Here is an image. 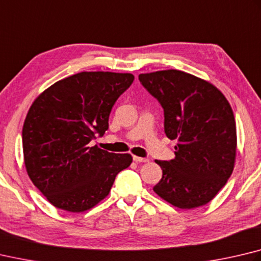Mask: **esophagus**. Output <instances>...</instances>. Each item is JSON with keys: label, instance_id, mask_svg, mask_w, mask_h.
<instances>
[{"label": "esophagus", "instance_id": "34e87169", "mask_svg": "<svg viewBox=\"0 0 261 261\" xmlns=\"http://www.w3.org/2000/svg\"><path fill=\"white\" fill-rule=\"evenodd\" d=\"M134 161L135 162H140V163H145V162H148V159H145V158H139V156H134Z\"/></svg>", "mask_w": 261, "mask_h": 261}]
</instances>
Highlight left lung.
Segmentation results:
<instances>
[{"mask_svg": "<svg viewBox=\"0 0 261 261\" xmlns=\"http://www.w3.org/2000/svg\"><path fill=\"white\" fill-rule=\"evenodd\" d=\"M164 110V131L178 139L176 158L159 161L162 179L154 192L179 209L205 205L234 170L238 137L228 100L212 83L177 69L139 75Z\"/></svg>", "mask_w": 261, "mask_h": 261, "instance_id": "left-lung-1", "label": "left lung"}]
</instances>
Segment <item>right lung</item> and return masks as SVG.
Listing matches in <instances>:
<instances>
[{
    "mask_svg": "<svg viewBox=\"0 0 261 261\" xmlns=\"http://www.w3.org/2000/svg\"><path fill=\"white\" fill-rule=\"evenodd\" d=\"M130 73L81 72L45 89L22 126L23 162L32 182L58 209L83 212L111 192L132 162L90 143L108 129L115 101L134 82Z\"/></svg>",
    "mask_w": 261,
    "mask_h": 261,
    "instance_id": "add662e5",
    "label": "right lung"
}]
</instances>
